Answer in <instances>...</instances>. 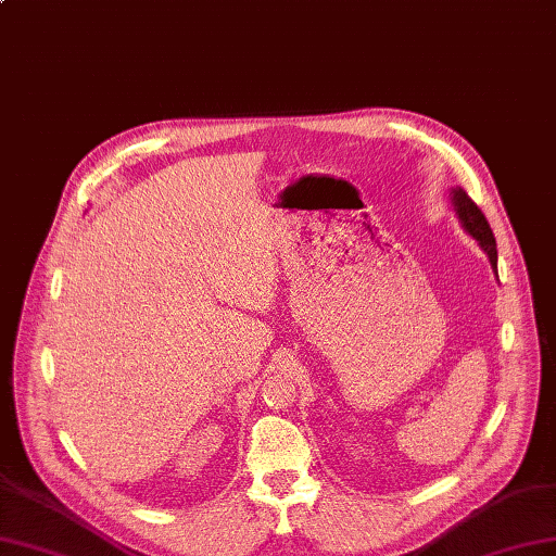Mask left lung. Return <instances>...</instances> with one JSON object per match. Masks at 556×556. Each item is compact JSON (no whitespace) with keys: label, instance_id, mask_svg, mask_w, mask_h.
<instances>
[{"label":"left lung","instance_id":"1","mask_svg":"<svg viewBox=\"0 0 556 556\" xmlns=\"http://www.w3.org/2000/svg\"><path fill=\"white\" fill-rule=\"evenodd\" d=\"M451 203H453V210L457 214V219L462 224V228L469 232V236L480 244L482 252L488 254L490 258V265L492 270L496 275V240H494V232L485 219V214L480 212V207L469 199V193L464 191L462 187H455L451 191Z\"/></svg>","mask_w":556,"mask_h":556}]
</instances>
